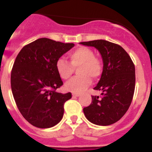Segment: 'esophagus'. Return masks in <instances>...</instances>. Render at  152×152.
<instances>
[{
  "mask_svg": "<svg viewBox=\"0 0 152 152\" xmlns=\"http://www.w3.org/2000/svg\"><path fill=\"white\" fill-rule=\"evenodd\" d=\"M80 95V93H72V96H78Z\"/></svg>",
  "mask_w": 152,
  "mask_h": 152,
  "instance_id": "esophagus-1",
  "label": "esophagus"
}]
</instances>
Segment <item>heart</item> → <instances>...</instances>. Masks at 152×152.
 Wrapping results in <instances>:
<instances>
[{
    "mask_svg": "<svg viewBox=\"0 0 152 152\" xmlns=\"http://www.w3.org/2000/svg\"><path fill=\"white\" fill-rule=\"evenodd\" d=\"M69 62L63 58H58L56 68L58 74L63 80H68L72 77L74 68H77L78 77L68 81L65 84L66 90L72 92L84 91L91 84V77L96 79L103 72V62L96 57L94 52L88 47L81 46L68 54Z\"/></svg>",
    "mask_w": 152,
    "mask_h": 152,
    "instance_id": "heart-1",
    "label": "heart"
}]
</instances>
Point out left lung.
<instances>
[{"label":"left lung","instance_id":"left-lung-1","mask_svg":"<svg viewBox=\"0 0 152 152\" xmlns=\"http://www.w3.org/2000/svg\"><path fill=\"white\" fill-rule=\"evenodd\" d=\"M95 47L101 54L103 68L101 77L94 89L102 96H91L90 106L83 109L86 118L98 126L116 123L125 115L133 98L135 70L133 61L123 47L103 39L82 42Z\"/></svg>","mask_w":152,"mask_h":152}]
</instances>
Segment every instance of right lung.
Segmentation results:
<instances>
[{
	"label": "right lung",
	"instance_id": "right-lung-1",
	"mask_svg": "<svg viewBox=\"0 0 152 152\" xmlns=\"http://www.w3.org/2000/svg\"><path fill=\"white\" fill-rule=\"evenodd\" d=\"M74 46L41 38L25 45L16 58L10 76L13 98L22 116L36 127L50 128L62 119L72 94L56 91L63 85L56 62Z\"/></svg>",
	"mask_w": 152,
	"mask_h": 152
}]
</instances>
